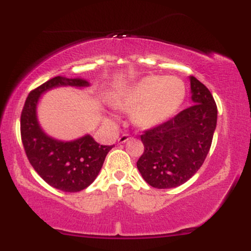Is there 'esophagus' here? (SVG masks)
I'll list each match as a JSON object with an SVG mask.
<instances>
[{
    "instance_id": "1",
    "label": "esophagus",
    "mask_w": 251,
    "mask_h": 251,
    "mask_svg": "<svg viewBox=\"0 0 251 251\" xmlns=\"http://www.w3.org/2000/svg\"><path fill=\"white\" fill-rule=\"evenodd\" d=\"M128 139H129V134H123V135H120L119 139H118V143L124 144V143L127 142Z\"/></svg>"
}]
</instances>
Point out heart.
<instances>
[{"mask_svg":"<svg viewBox=\"0 0 251 251\" xmlns=\"http://www.w3.org/2000/svg\"><path fill=\"white\" fill-rule=\"evenodd\" d=\"M185 97V85L176 76L149 75L132 83L117 99L120 107H135L134 122L153 127L169 119Z\"/></svg>","mask_w":251,"mask_h":251,"instance_id":"heart-1","label":"heart"}]
</instances>
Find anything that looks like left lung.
<instances>
[{"label": "left lung", "instance_id": "obj_1", "mask_svg": "<svg viewBox=\"0 0 251 251\" xmlns=\"http://www.w3.org/2000/svg\"><path fill=\"white\" fill-rule=\"evenodd\" d=\"M194 105L140 135L144 153L137 168L148 184L171 189L188 181L209 153L217 124V106L210 91L190 76Z\"/></svg>", "mask_w": 251, "mask_h": 251}]
</instances>
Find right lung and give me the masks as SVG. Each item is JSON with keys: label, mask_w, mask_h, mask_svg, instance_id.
<instances>
[{"label": "right lung", "mask_w": 251, "mask_h": 251, "mask_svg": "<svg viewBox=\"0 0 251 251\" xmlns=\"http://www.w3.org/2000/svg\"><path fill=\"white\" fill-rule=\"evenodd\" d=\"M89 85L82 77H53L30 92L21 113V139L28 160L46 183L65 192L81 191L91 185L113 145H100L89 134L71 142L50 137L37 120V102L50 89Z\"/></svg>", "instance_id": "obj_1"}]
</instances>
